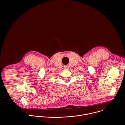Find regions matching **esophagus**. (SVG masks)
Instances as JSON below:
<instances>
[{
    "instance_id": "1",
    "label": "esophagus",
    "mask_w": 125,
    "mask_h": 125,
    "mask_svg": "<svg viewBox=\"0 0 125 125\" xmlns=\"http://www.w3.org/2000/svg\"><path fill=\"white\" fill-rule=\"evenodd\" d=\"M68 66H67V65H66V66H64V69H68Z\"/></svg>"
}]
</instances>
